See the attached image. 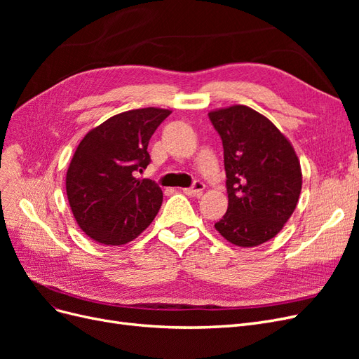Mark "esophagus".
Masks as SVG:
<instances>
[{
	"label": "esophagus",
	"mask_w": 359,
	"mask_h": 359,
	"mask_svg": "<svg viewBox=\"0 0 359 359\" xmlns=\"http://www.w3.org/2000/svg\"><path fill=\"white\" fill-rule=\"evenodd\" d=\"M203 189H205L203 182H201V181H196V182L193 184V187L184 189V193H186L187 196H194V198H199L201 194H202V191H203Z\"/></svg>",
	"instance_id": "1"
}]
</instances>
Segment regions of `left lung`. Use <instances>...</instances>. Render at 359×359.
<instances>
[{
    "mask_svg": "<svg viewBox=\"0 0 359 359\" xmlns=\"http://www.w3.org/2000/svg\"><path fill=\"white\" fill-rule=\"evenodd\" d=\"M224 149L229 205L214 227L238 247L274 238L297 208L301 165L289 139L266 116L244 104L208 114Z\"/></svg>",
    "mask_w": 359,
    "mask_h": 359,
    "instance_id": "left-lung-1",
    "label": "left lung"
}]
</instances>
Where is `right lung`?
I'll use <instances>...</instances> for the list:
<instances>
[{
	"label": "right lung",
	"mask_w": 359,
	"mask_h": 359,
	"mask_svg": "<svg viewBox=\"0 0 359 359\" xmlns=\"http://www.w3.org/2000/svg\"><path fill=\"white\" fill-rule=\"evenodd\" d=\"M170 112L144 107L114 115L76 148L66 177L67 199L76 223L93 241L127 244L154 220L163 191L135 172L149 165L148 142Z\"/></svg>",
	"instance_id": "add662e5"
}]
</instances>
